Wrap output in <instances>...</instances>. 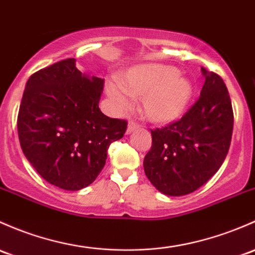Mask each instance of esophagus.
<instances>
[{"label":"esophagus","instance_id":"34e87169","mask_svg":"<svg viewBox=\"0 0 255 255\" xmlns=\"http://www.w3.org/2000/svg\"><path fill=\"white\" fill-rule=\"evenodd\" d=\"M139 127V125H136L134 121H130L129 123H128V127H127V133L129 134V133H132L133 130L136 129V128Z\"/></svg>","mask_w":255,"mask_h":255}]
</instances>
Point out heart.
<instances>
[{
	"instance_id": "heart-1",
	"label": "heart",
	"mask_w": 255,
	"mask_h": 255,
	"mask_svg": "<svg viewBox=\"0 0 255 255\" xmlns=\"http://www.w3.org/2000/svg\"><path fill=\"white\" fill-rule=\"evenodd\" d=\"M106 94L116 111L130 105V96H141V109L150 121L168 123L178 119L188 106L193 85L175 67L160 63L139 64L109 82Z\"/></svg>"
}]
</instances>
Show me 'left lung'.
Returning a JSON list of instances; mask_svg holds the SVG:
<instances>
[{"mask_svg":"<svg viewBox=\"0 0 255 255\" xmlns=\"http://www.w3.org/2000/svg\"><path fill=\"white\" fill-rule=\"evenodd\" d=\"M205 83L199 99L181 120L151 130L144 171L168 197L197 191L211 178L229 152L234 129L231 99L224 80L202 67Z\"/></svg>","mask_w":255,"mask_h":255,"instance_id":"8db88e82","label":"left lung"}]
</instances>
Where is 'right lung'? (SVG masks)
Masks as SVG:
<instances>
[{
    "label": "right lung",
    "mask_w": 255,
    "mask_h": 255,
    "mask_svg": "<svg viewBox=\"0 0 255 255\" xmlns=\"http://www.w3.org/2000/svg\"><path fill=\"white\" fill-rule=\"evenodd\" d=\"M104 79L82 73L74 58L40 69L26 82L18 136L28 161L45 181L64 191L92 184L106 163L110 144L127 122L99 109Z\"/></svg>",
    "instance_id": "obj_1"
}]
</instances>
